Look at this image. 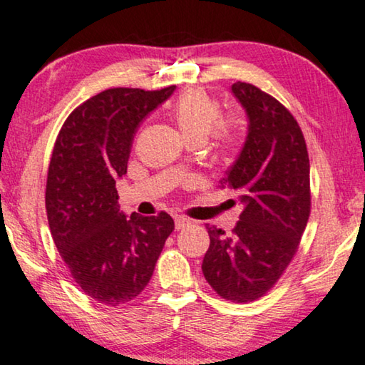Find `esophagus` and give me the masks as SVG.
<instances>
[{
  "label": "esophagus",
  "instance_id": "esophagus-1",
  "mask_svg": "<svg viewBox=\"0 0 365 365\" xmlns=\"http://www.w3.org/2000/svg\"><path fill=\"white\" fill-rule=\"evenodd\" d=\"M190 222L187 218H184V217H181V215H176L175 217V225H176V230H181V228H184V226H187Z\"/></svg>",
  "mask_w": 365,
  "mask_h": 365
}]
</instances>
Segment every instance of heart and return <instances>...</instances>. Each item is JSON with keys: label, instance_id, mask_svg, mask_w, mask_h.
I'll use <instances>...</instances> for the list:
<instances>
[{"label": "heart", "instance_id": "1", "mask_svg": "<svg viewBox=\"0 0 365 365\" xmlns=\"http://www.w3.org/2000/svg\"><path fill=\"white\" fill-rule=\"evenodd\" d=\"M222 103L204 88H187L171 105L170 115L181 130L184 139L205 142L215 134L218 152L230 157L239 147L236 124L230 118H222Z\"/></svg>", "mask_w": 365, "mask_h": 365}]
</instances>
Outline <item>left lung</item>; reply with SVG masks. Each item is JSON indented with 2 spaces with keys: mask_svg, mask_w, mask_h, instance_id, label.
Listing matches in <instances>:
<instances>
[{
  "mask_svg": "<svg viewBox=\"0 0 365 365\" xmlns=\"http://www.w3.org/2000/svg\"><path fill=\"white\" fill-rule=\"evenodd\" d=\"M231 91L247 111L249 134L223 181L244 210L230 236L207 225L202 272L218 296L246 304L277 284L299 249L310 215V166L302 130L284 105L247 82Z\"/></svg>",
  "mask_w": 365,
  "mask_h": 365,
  "instance_id": "1",
  "label": "left lung"
}]
</instances>
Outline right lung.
<instances>
[{
    "label": "right lung",
    "mask_w": 365,
    "mask_h": 365,
    "mask_svg": "<svg viewBox=\"0 0 365 365\" xmlns=\"http://www.w3.org/2000/svg\"><path fill=\"white\" fill-rule=\"evenodd\" d=\"M173 92L115 87L93 95L68 116L53 147L45 189L51 237L77 286L105 306L140 294L175 230L166 212L124 217L116 190L137 128Z\"/></svg>",
    "instance_id": "1"
}]
</instances>
